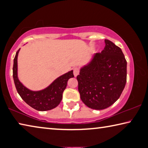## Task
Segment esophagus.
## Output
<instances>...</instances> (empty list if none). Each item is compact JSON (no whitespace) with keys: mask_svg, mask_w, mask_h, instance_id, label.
<instances>
[{"mask_svg":"<svg viewBox=\"0 0 148 148\" xmlns=\"http://www.w3.org/2000/svg\"><path fill=\"white\" fill-rule=\"evenodd\" d=\"M73 72H74V76L76 77L79 73V69L78 68H77V67H76V68H74L73 69Z\"/></svg>","mask_w":148,"mask_h":148,"instance_id":"34e87169","label":"esophagus"}]
</instances>
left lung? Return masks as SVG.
<instances>
[{
  "mask_svg": "<svg viewBox=\"0 0 148 148\" xmlns=\"http://www.w3.org/2000/svg\"><path fill=\"white\" fill-rule=\"evenodd\" d=\"M101 53L80 69L76 78L82 102L90 108L103 110L121 96L127 82V61L120 47L105 40Z\"/></svg>",
  "mask_w": 148,
  "mask_h": 148,
  "instance_id": "obj_1",
  "label": "left lung"
}]
</instances>
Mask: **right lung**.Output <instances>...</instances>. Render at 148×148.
Segmentation results:
<instances>
[{"label": "right lung", "instance_id": "1", "mask_svg": "<svg viewBox=\"0 0 148 148\" xmlns=\"http://www.w3.org/2000/svg\"><path fill=\"white\" fill-rule=\"evenodd\" d=\"M19 49L16 52L13 66V77L17 92L27 104L35 110L47 111L55 108L61 101L68 80L74 77L73 71L59 77L46 89L38 91H31L25 87L17 77V56Z\"/></svg>", "mask_w": 148, "mask_h": 148}]
</instances>
